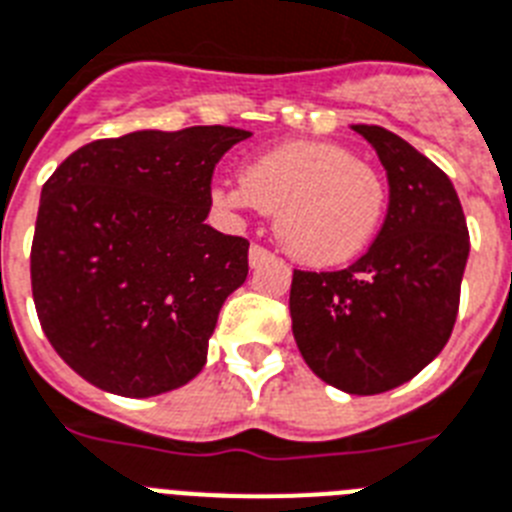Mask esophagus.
I'll return each mask as SVG.
<instances>
[{
	"mask_svg": "<svg viewBox=\"0 0 512 512\" xmlns=\"http://www.w3.org/2000/svg\"><path fill=\"white\" fill-rule=\"evenodd\" d=\"M268 257H273V255H270V249L260 247V244H252V247H249V265H252V268H255V265H260V263H265Z\"/></svg>",
	"mask_w": 512,
	"mask_h": 512,
	"instance_id": "esophagus-1",
	"label": "esophagus"
}]
</instances>
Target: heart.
<instances>
[{
  "label": "heart",
  "mask_w": 512,
  "mask_h": 512,
  "mask_svg": "<svg viewBox=\"0 0 512 512\" xmlns=\"http://www.w3.org/2000/svg\"><path fill=\"white\" fill-rule=\"evenodd\" d=\"M226 207L276 213L278 242L305 265L347 263L381 228L386 186L378 170L328 141H294L249 162L242 184L215 191Z\"/></svg>",
  "instance_id": "heart-1"
}]
</instances>
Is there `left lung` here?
Instances as JSON below:
<instances>
[{"mask_svg":"<svg viewBox=\"0 0 512 512\" xmlns=\"http://www.w3.org/2000/svg\"><path fill=\"white\" fill-rule=\"evenodd\" d=\"M352 128L386 168L384 226L350 268L294 270L289 313L315 376L347 394H381L444 350L471 239L442 168L386 128Z\"/></svg>","mask_w":512,"mask_h":512,"instance_id":"obj_1","label":"left lung"}]
</instances>
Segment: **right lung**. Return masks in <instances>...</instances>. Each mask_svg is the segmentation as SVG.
Here are the masks:
<instances>
[{
  "label": "right lung",
  "mask_w": 512,
  "mask_h": 512,
  "mask_svg": "<svg viewBox=\"0 0 512 512\" xmlns=\"http://www.w3.org/2000/svg\"><path fill=\"white\" fill-rule=\"evenodd\" d=\"M228 126L83 144L41 189L31 289L54 352L89 384L155 397L202 371L249 242L207 226Z\"/></svg>",
  "instance_id": "add662e5"
}]
</instances>
